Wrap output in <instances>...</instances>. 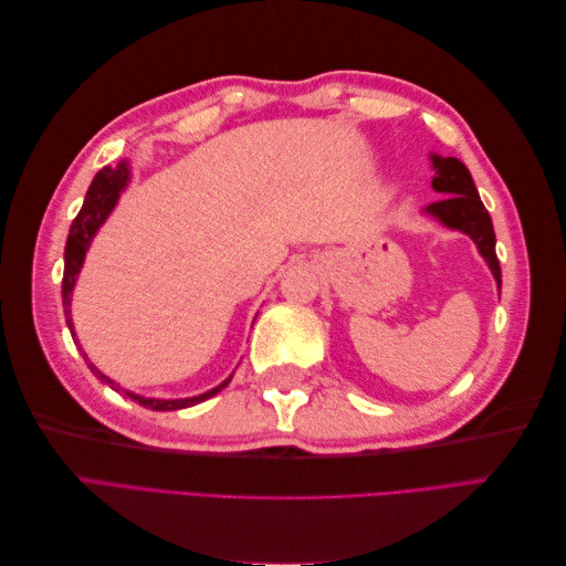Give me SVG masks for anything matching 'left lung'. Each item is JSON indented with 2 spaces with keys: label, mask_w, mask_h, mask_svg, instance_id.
<instances>
[{
  "label": "left lung",
  "mask_w": 566,
  "mask_h": 566,
  "mask_svg": "<svg viewBox=\"0 0 566 566\" xmlns=\"http://www.w3.org/2000/svg\"><path fill=\"white\" fill-rule=\"evenodd\" d=\"M432 163L437 172V177L432 179V188L443 193V198L432 202L430 208H424V212L437 217L441 224L468 233L476 243L484 260L489 262L495 281L501 285V262L499 254H495V233L491 224V214L476 193L470 169L458 158L432 156Z\"/></svg>",
  "instance_id": "8db88e82"
}]
</instances>
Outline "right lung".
Here are the masks:
<instances>
[{"label": "right lung", "instance_id": "1", "mask_svg": "<svg viewBox=\"0 0 566 566\" xmlns=\"http://www.w3.org/2000/svg\"><path fill=\"white\" fill-rule=\"evenodd\" d=\"M127 179H129V167H127V163H119L117 167L106 165L104 169H98V175L94 177L87 196H84L82 210H80L77 217L73 219L71 233H67V243H65V266H63V285H61V290H63L65 323H67V328H71V335H73V339H75V345H77V337H75L73 318H71V295H73V287H75V279H77V273H80V269H82L84 252L90 250V243H92L94 233L98 231L101 224H104L106 217H108L111 210L115 208V202H117L119 193H123V188L127 186ZM80 352H82V347H80ZM82 356H84V364L90 366V370L96 375V378H98L101 382H108L113 389H119L123 394H127L129 399L139 401L144 408H150V410H179V408L196 406V403H200V401H205V399L214 397V394L224 389V387L231 382V378H233V375H231V378L221 382L219 387L200 394V397H191V399H175V401H169V399H144V397H139V394H132V391H127V389H123V387H117L111 378H106V375L101 373V370L90 361L87 354L82 352Z\"/></svg>", "mask_w": 566, "mask_h": 566}]
</instances>
